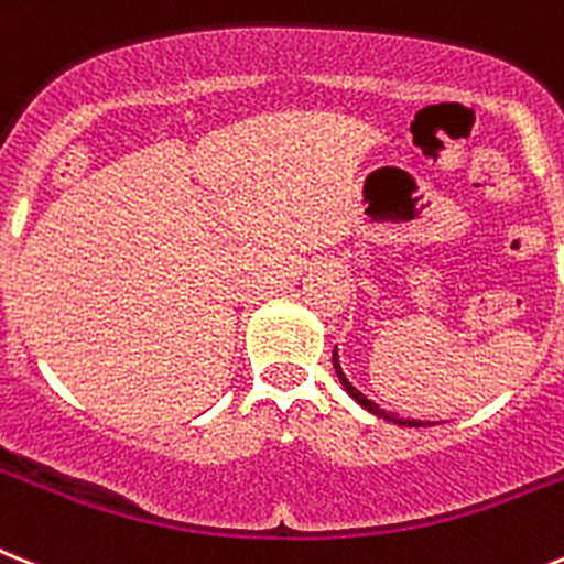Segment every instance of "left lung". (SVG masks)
<instances>
[{
  "mask_svg": "<svg viewBox=\"0 0 564 564\" xmlns=\"http://www.w3.org/2000/svg\"><path fill=\"white\" fill-rule=\"evenodd\" d=\"M334 368H336V377H339L341 388H345V391H348L350 397H354L356 402H359V405L365 408V411H370V413H373V416H382V420H391V422H397V425H408V427H420V425H425V422H416V420H399L397 413H388V411H382V408H379L377 402H370V399L365 397V393H359V391H356L354 384H350L348 379H345V373H341V368H339V359H336V350H334Z\"/></svg>",
  "mask_w": 564,
  "mask_h": 564,
  "instance_id": "left-lung-1",
  "label": "left lung"
}]
</instances>
